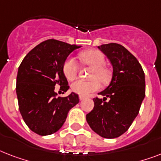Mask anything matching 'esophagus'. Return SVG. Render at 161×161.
<instances>
[{
	"mask_svg": "<svg viewBox=\"0 0 161 161\" xmlns=\"http://www.w3.org/2000/svg\"><path fill=\"white\" fill-rule=\"evenodd\" d=\"M84 98H85V97H84V96H82V95L79 96V99H80V101L83 100V99H84Z\"/></svg>",
	"mask_w": 161,
	"mask_h": 161,
	"instance_id": "34e87169",
	"label": "esophagus"
}]
</instances>
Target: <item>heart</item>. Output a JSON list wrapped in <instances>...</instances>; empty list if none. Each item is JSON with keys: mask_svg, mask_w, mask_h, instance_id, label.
Instances as JSON below:
<instances>
[{"mask_svg": "<svg viewBox=\"0 0 161 161\" xmlns=\"http://www.w3.org/2000/svg\"><path fill=\"white\" fill-rule=\"evenodd\" d=\"M79 58L86 65L90 66L93 70L90 73V80L84 81L78 79L71 85L73 92L80 95H88L100 88V81L106 84L111 79V72L104 66L105 57L98 50H88L79 54ZM78 63L73 58H69L63 64V73L68 80H73L78 73Z\"/></svg>", "mask_w": 161, "mask_h": 161, "instance_id": "b5f03b06", "label": "heart"}]
</instances>
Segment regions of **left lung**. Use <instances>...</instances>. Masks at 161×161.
<instances>
[{
    "mask_svg": "<svg viewBox=\"0 0 161 161\" xmlns=\"http://www.w3.org/2000/svg\"><path fill=\"white\" fill-rule=\"evenodd\" d=\"M98 47L109 59L113 77L108 87L98 93L103 98H93L94 107L86 119L98 135L114 139L129 130L140 112L145 96V73L136 58L122 45L108 43Z\"/></svg>",
    "mask_w": 161,
    "mask_h": 161,
    "instance_id": "8db88e82",
    "label": "left lung"
}]
</instances>
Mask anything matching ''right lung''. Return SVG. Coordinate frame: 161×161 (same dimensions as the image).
<instances>
[{"instance_id":"obj_1","label":"right lung","mask_w":161,"mask_h":161,"mask_svg":"<svg viewBox=\"0 0 161 161\" xmlns=\"http://www.w3.org/2000/svg\"><path fill=\"white\" fill-rule=\"evenodd\" d=\"M81 46L55 39L35 47L19 66L16 91L19 110L26 125L39 135L57 132L65 122L68 111L78 103L75 93L57 97L55 86L67 92L69 88L63 73L68 56Z\"/></svg>"}]
</instances>
